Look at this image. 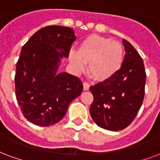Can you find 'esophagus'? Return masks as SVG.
<instances>
[{
	"label": "esophagus",
	"mask_w": 160,
	"mask_h": 160,
	"mask_svg": "<svg viewBox=\"0 0 160 160\" xmlns=\"http://www.w3.org/2000/svg\"><path fill=\"white\" fill-rule=\"evenodd\" d=\"M89 89V84L88 82H83V90L84 91H87Z\"/></svg>",
	"instance_id": "esophagus-1"
}]
</instances>
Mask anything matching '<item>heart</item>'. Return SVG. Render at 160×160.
Returning <instances> with one entry per match:
<instances>
[{
  "label": "heart",
  "instance_id": "b5f03b06",
  "mask_svg": "<svg viewBox=\"0 0 160 160\" xmlns=\"http://www.w3.org/2000/svg\"><path fill=\"white\" fill-rule=\"evenodd\" d=\"M69 60L75 71L88 72L98 82L109 80L119 72L123 60V46L117 41L99 35H90L82 41L78 52L69 53Z\"/></svg>",
  "mask_w": 160,
  "mask_h": 160
}]
</instances>
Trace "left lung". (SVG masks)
<instances>
[{
	"label": "left lung",
	"instance_id": "8db88e82",
	"mask_svg": "<svg viewBox=\"0 0 160 160\" xmlns=\"http://www.w3.org/2000/svg\"><path fill=\"white\" fill-rule=\"evenodd\" d=\"M125 55L113 78L91 86L90 115L102 129L118 131L129 126L138 113L145 94L146 72L136 48L123 40Z\"/></svg>",
	"mask_w": 160,
	"mask_h": 160
}]
</instances>
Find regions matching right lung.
Returning <instances> with one entry per match:
<instances>
[{
	"mask_svg": "<svg viewBox=\"0 0 160 160\" xmlns=\"http://www.w3.org/2000/svg\"><path fill=\"white\" fill-rule=\"evenodd\" d=\"M76 38L72 28L50 25L37 31L21 49L15 94L24 118L36 125L58 123L82 91L78 78L58 72L61 59L68 57Z\"/></svg>",
	"mask_w": 160,
	"mask_h": 160,
	"instance_id": "add662e5",
	"label": "right lung"
}]
</instances>
